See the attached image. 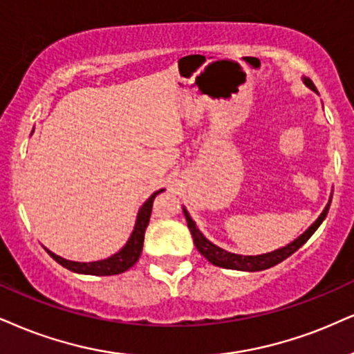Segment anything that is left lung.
I'll return each instance as SVG.
<instances>
[{"mask_svg": "<svg viewBox=\"0 0 354 354\" xmlns=\"http://www.w3.org/2000/svg\"><path fill=\"white\" fill-rule=\"evenodd\" d=\"M304 82H305V85L310 86L313 91H317L315 85H313V82L310 80V78H304ZM330 203L331 202H328V205L325 207V210L322 212L320 216H318V220L310 226V228L305 231L302 236H299L295 241H292L290 244H287V246L281 248V250L268 252V254H261V256H241V254H233V252L221 250V248L215 246V244L208 241V239L205 238L202 233H200V230L195 226V221L192 220L185 208H184V215H185L187 225H189V228H190L192 236H194L195 246H197L200 254H202L203 257H207V261H210L213 266H218V268L250 270V272H256V270L269 269V268H272V266L282 263L283 259H287V257L294 254V252L297 251L300 246H304V244L308 241V238L315 233L318 226L322 225V221L325 220L326 213H328Z\"/></svg>", "mask_w": 354, "mask_h": 354, "instance_id": "1", "label": "left lung"}]
</instances>
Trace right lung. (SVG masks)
<instances>
[{"label":"right lung","mask_w":354,"mask_h":354,"mask_svg":"<svg viewBox=\"0 0 354 354\" xmlns=\"http://www.w3.org/2000/svg\"><path fill=\"white\" fill-rule=\"evenodd\" d=\"M160 192H154L151 195L149 200L142 205L141 210L138 213V220H136V226H134L133 234L126 243V246L116 254H113L111 257L103 261H95V263H75V261H67L64 257L54 254L49 250H46L49 252L52 259H55L60 266H64L65 269L72 270V272H78V274H88V276H115V274H121L124 270H128L129 268H133L136 264V261L139 259L142 251V243H144V231H146L147 225H149V218H151V212H152V202H154L156 195H159Z\"/></svg>","instance_id":"right-lung-1"}]
</instances>
